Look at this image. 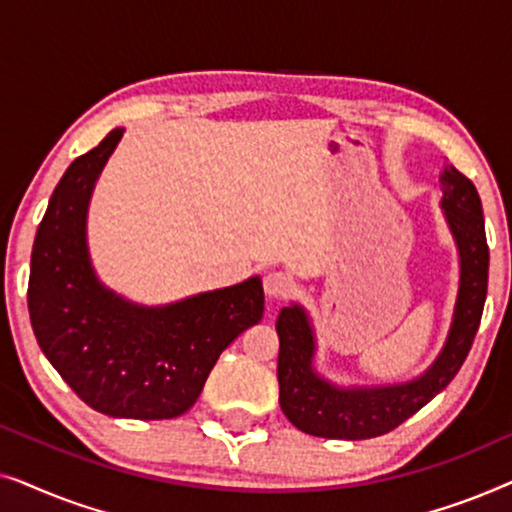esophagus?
Masks as SVG:
<instances>
[{"mask_svg": "<svg viewBox=\"0 0 512 512\" xmlns=\"http://www.w3.org/2000/svg\"><path fill=\"white\" fill-rule=\"evenodd\" d=\"M263 289L265 296L275 298V300H284L291 296L293 291V279L286 275V272H268L263 277Z\"/></svg>", "mask_w": 512, "mask_h": 512, "instance_id": "1", "label": "esophagus"}]
</instances>
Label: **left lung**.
Segmentation results:
<instances>
[{"label":"left lung","mask_w":512,"mask_h":512,"mask_svg":"<svg viewBox=\"0 0 512 512\" xmlns=\"http://www.w3.org/2000/svg\"><path fill=\"white\" fill-rule=\"evenodd\" d=\"M447 226L459 249V293L443 352L417 380L387 387H335L312 368L314 331L300 305L284 307L277 317L279 405L296 429L319 438L366 440L394 431L422 410L454 380L471 352L487 298L489 249L482 202L473 181L454 165L440 172Z\"/></svg>","instance_id":"left-lung-1"}]
</instances>
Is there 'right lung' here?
Returning <instances> with one entry per match:
<instances>
[{"instance_id": "1", "label": "right lung", "mask_w": 512, "mask_h": 512, "mask_svg": "<svg viewBox=\"0 0 512 512\" xmlns=\"http://www.w3.org/2000/svg\"><path fill=\"white\" fill-rule=\"evenodd\" d=\"M123 130L67 167L32 247L27 307L41 352L90 408L172 419L198 401L223 349L263 317L258 277L163 307L130 303L97 282L86 244L90 193Z\"/></svg>"}]
</instances>
